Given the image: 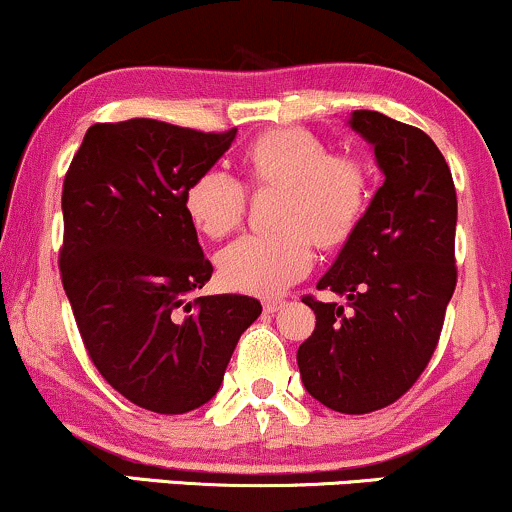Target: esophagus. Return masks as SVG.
<instances>
[{
	"label": "esophagus",
	"mask_w": 512,
	"mask_h": 512,
	"mask_svg": "<svg viewBox=\"0 0 512 512\" xmlns=\"http://www.w3.org/2000/svg\"><path fill=\"white\" fill-rule=\"evenodd\" d=\"M284 301H276V298H267V301L262 303V308H264V313H269V315H274V313H279L281 308H284Z\"/></svg>",
	"instance_id": "34e87169"
}]
</instances>
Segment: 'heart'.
Segmentation results:
<instances>
[{"mask_svg": "<svg viewBox=\"0 0 512 512\" xmlns=\"http://www.w3.org/2000/svg\"><path fill=\"white\" fill-rule=\"evenodd\" d=\"M245 166L257 182L281 185V233H245L219 252V274L233 291L272 296L298 281L313 264L317 245H339L366 211L368 173L354 156H330L305 129H274L248 149ZM185 209L211 238L238 226L245 187L221 168L204 170L187 187Z\"/></svg>", "mask_w": 512, "mask_h": 512, "instance_id": "b5f03b06", "label": "heart"}]
</instances>
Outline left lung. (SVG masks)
<instances>
[{
    "mask_svg": "<svg viewBox=\"0 0 512 512\" xmlns=\"http://www.w3.org/2000/svg\"><path fill=\"white\" fill-rule=\"evenodd\" d=\"M346 125L370 144L385 180L317 281L349 310L305 298L315 332L296 358L317 402L368 414L402 397L436 351L457 284V197L426 132L378 110H354Z\"/></svg>",
    "mask_w": 512,
    "mask_h": 512,
    "instance_id": "8db88e82",
    "label": "left lung"
}]
</instances>
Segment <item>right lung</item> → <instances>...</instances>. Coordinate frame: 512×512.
Segmentation results:
<instances>
[{
	"label": "right lung",
	"instance_id": "obj_1",
	"mask_svg": "<svg viewBox=\"0 0 512 512\" xmlns=\"http://www.w3.org/2000/svg\"><path fill=\"white\" fill-rule=\"evenodd\" d=\"M238 129L134 117L88 127L62 187V284L93 366L137 407L187 414L219 392L257 298L199 296L211 262L185 192Z\"/></svg>",
	"mask_w": 512,
	"mask_h": 512
}]
</instances>
